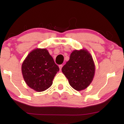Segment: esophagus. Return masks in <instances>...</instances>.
I'll return each instance as SVG.
<instances>
[{"label": "esophagus", "instance_id": "1", "mask_svg": "<svg viewBox=\"0 0 124 124\" xmlns=\"http://www.w3.org/2000/svg\"><path fill=\"white\" fill-rule=\"evenodd\" d=\"M62 66H63L62 65H59V68H60V70H62Z\"/></svg>", "mask_w": 124, "mask_h": 124}]
</instances>
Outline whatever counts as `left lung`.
<instances>
[{
    "label": "left lung",
    "instance_id": "obj_1",
    "mask_svg": "<svg viewBox=\"0 0 124 124\" xmlns=\"http://www.w3.org/2000/svg\"><path fill=\"white\" fill-rule=\"evenodd\" d=\"M62 70L70 85L77 91H81L92 82L95 74L94 62L87 50H74Z\"/></svg>",
    "mask_w": 124,
    "mask_h": 124
}]
</instances>
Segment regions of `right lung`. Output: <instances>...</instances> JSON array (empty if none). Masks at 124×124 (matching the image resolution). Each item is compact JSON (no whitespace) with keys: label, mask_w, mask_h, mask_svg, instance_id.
<instances>
[{"label":"right lung","mask_w":124,"mask_h":124,"mask_svg":"<svg viewBox=\"0 0 124 124\" xmlns=\"http://www.w3.org/2000/svg\"><path fill=\"white\" fill-rule=\"evenodd\" d=\"M22 73L26 84L38 92L48 89L59 68L46 49L36 48L29 54L22 64Z\"/></svg>","instance_id":"obj_1"}]
</instances>
